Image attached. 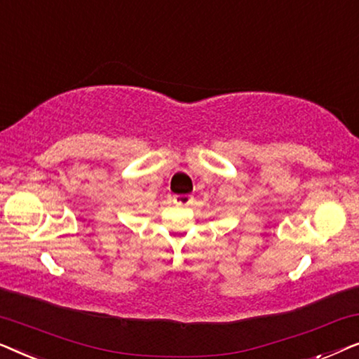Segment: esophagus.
Returning <instances> with one entry per match:
<instances>
[{
	"instance_id": "34e87169",
	"label": "esophagus",
	"mask_w": 359,
	"mask_h": 359,
	"mask_svg": "<svg viewBox=\"0 0 359 359\" xmlns=\"http://www.w3.org/2000/svg\"><path fill=\"white\" fill-rule=\"evenodd\" d=\"M173 203L176 205H189V204H193V196H191V194H176V196H173Z\"/></svg>"
}]
</instances>
